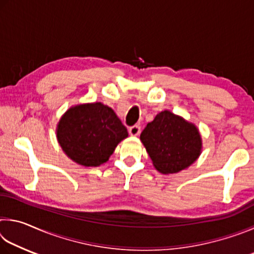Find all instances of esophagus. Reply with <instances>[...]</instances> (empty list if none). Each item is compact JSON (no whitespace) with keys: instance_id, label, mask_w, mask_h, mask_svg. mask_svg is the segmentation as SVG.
<instances>
[{"instance_id":"esophagus-1","label":"esophagus","mask_w":254,"mask_h":254,"mask_svg":"<svg viewBox=\"0 0 254 254\" xmlns=\"http://www.w3.org/2000/svg\"><path fill=\"white\" fill-rule=\"evenodd\" d=\"M140 132H141V127L139 126H133L128 127V133H130L132 136H137L140 134Z\"/></svg>"}]
</instances>
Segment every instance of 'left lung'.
Wrapping results in <instances>:
<instances>
[{
    "instance_id": "8db88e82",
    "label": "left lung",
    "mask_w": 254,
    "mask_h": 254,
    "mask_svg": "<svg viewBox=\"0 0 254 254\" xmlns=\"http://www.w3.org/2000/svg\"><path fill=\"white\" fill-rule=\"evenodd\" d=\"M141 142L159 173L177 174L199 158L203 149L200 133L194 123L165 110L147 124Z\"/></svg>"
}]
</instances>
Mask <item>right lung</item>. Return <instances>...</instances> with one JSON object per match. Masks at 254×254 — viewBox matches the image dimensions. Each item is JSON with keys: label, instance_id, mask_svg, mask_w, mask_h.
I'll list each match as a JSON object with an SVG mask.
<instances>
[{"label": "right lung", "instance_id": "obj_1", "mask_svg": "<svg viewBox=\"0 0 254 254\" xmlns=\"http://www.w3.org/2000/svg\"><path fill=\"white\" fill-rule=\"evenodd\" d=\"M63 151L84 167H97L111 154L128 133L115 112L101 102L84 103L68 109L56 128Z\"/></svg>", "mask_w": 254, "mask_h": 254}]
</instances>
